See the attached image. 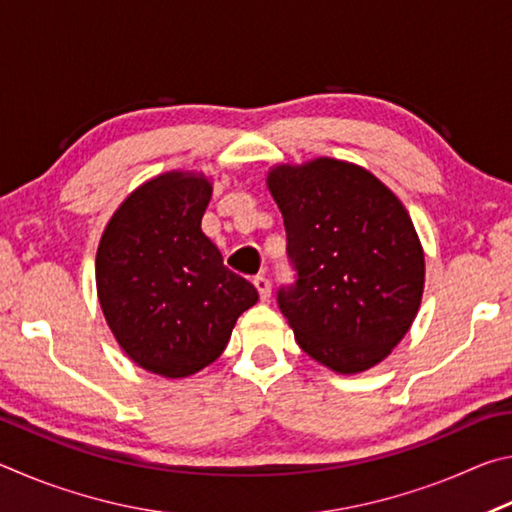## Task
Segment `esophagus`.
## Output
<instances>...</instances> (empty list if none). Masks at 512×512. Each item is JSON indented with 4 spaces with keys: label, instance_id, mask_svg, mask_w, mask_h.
I'll use <instances>...</instances> for the list:
<instances>
[{
    "label": "esophagus",
    "instance_id": "esophagus-1",
    "mask_svg": "<svg viewBox=\"0 0 512 512\" xmlns=\"http://www.w3.org/2000/svg\"><path fill=\"white\" fill-rule=\"evenodd\" d=\"M253 284H255V289H257V293H259V298H262L264 302L271 298V282H268V277H264V275H257L255 280H253Z\"/></svg>",
    "mask_w": 512,
    "mask_h": 512
}]
</instances>
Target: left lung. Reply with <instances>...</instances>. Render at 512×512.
I'll return each instance as SVG.
<instances>
[{
    "mask_svg": "<svg viewBox=\"0 0 512 512\" xmlns=\"http://www.w3.org/2000/svg\"><path fill=\"white\" fill-rule=\"evenodd\" d=\"M296 282L277 305L311 359L354 375L409 332L424 289V253L391 189L357 164L316 158L268 171Z\"/></svg>",
    "mask_w": 512,
    "mask_h": 512,
    "instance_id": "obj_1",
    "label": "left lung"
}]
</instances>
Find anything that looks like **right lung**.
Returning a JSON list of instances; mask_svg holds the SVG:
<instances>
[{
  "label": "right lung",
  "mask_w": 512,
  "mask_h": 512,
  "mask_svg": "<svg viewBox=\"0 0 512 512\" xmlns=\"http://www.w3.org/2000/svg\"><path fill=\"white\" fill-rule=\"evenodd\" d=\"M212 198L203 173L169 171L117 207L97 250V293L128 357L178 379L210 366L257 289L223 266L203 235Z\"/></svg>",
  "instance_id": "right-lung-1"
}]
</instances>
